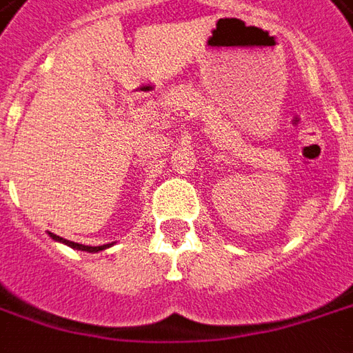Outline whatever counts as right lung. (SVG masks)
Returning a JSON list of instances; mask_svg holds the SVG:
<instances>
[{
	"instance_id": "add662e5",
	"label": "right lung",
	"mask_w": 353,
	"mask_h": 353,
	"mask_svg": "<svg viewBox=\"0 0 353 353\" xmlns=\"http://www.w3.org/2000/svg\"><path fill=\"white\" fill-rule=\"evenodd\" d=\"M50 237H52L54 241H59V243H65V245L73 247V249H77V251H88V253H98V251H104V249H108V247H112V243H108V245H98V247L83 245V243H75V241L63 239V237L56 236V234H52V232H50Z\"/></svg>"
}]
</instances>
